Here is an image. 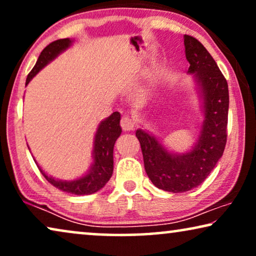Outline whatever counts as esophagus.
<instances>
[{
	"instance_id": "esophagus-1",
	"label": "esophagus",
	"mask_w": 256,
	"mask_h": 256,
	"mask_svg": "<svg viewBox=\"0 0 256 256\" xmlns=\"http://www.w3.org/2000/svg\"><path fill=\"white\" fill-rule=\"evenodd\" d=\"M121 128L124 129V132H129V130H132L134 129V122L129 116H124L121 118Z\"/></svg>"
}]
</instances>
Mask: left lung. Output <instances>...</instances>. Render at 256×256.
Instances as JSON below:
<instances>
[{"mask_svg": "<svg viewBox=\"0 0 256 256\" xmlns=\"http://www.w3.org/2000/svg\"><path fill=\"white\" fill-rule=\"evenodd\" d=\"M184 46L190 64L188 73H194L204 104V121L197 143L188 152L174 155L149 132L136 130L150 180L174 194L197 188L206 180L222 156L227 140L230 96L225 76L198 40L185 34Z\"/></svg>", "mask_w": 256, "mask_h": 256, "instance_id": "left-lung-1", "label": "left lung"}]
</instances>
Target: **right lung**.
<instances>
[{"label": "right lung", "instance_id": "1", "mask_svg": "<svg viewBox=\"0 0 256 256\" xmlns=\"http://www.w3.org/2000/svg\"><path fill=\"white\" fill-rule=\"evenodd\" d=\"M71 44L72 40L70 38L58 40L48 44L40 52L36 65L34 66V68L28 74L26 82V85L44 66H46L48 62L54 60L59 54L65 51ZM120 113L118 112H114L110 118H107L106 120L100 122L96 132V138H94L93 164L85 176L71 182L58 180H54V177L48 176L40 169V166H37L42 174L45 177V180L54 185V188H59V190L78 196L92 194L94 192L99 191L100 188H102L107 182L110 180L112 174H113V149L115 141L121 135L122 132L120 127Z\"/></svg>", "mask_w": 256, "mask_h": 256}]
</instances>
